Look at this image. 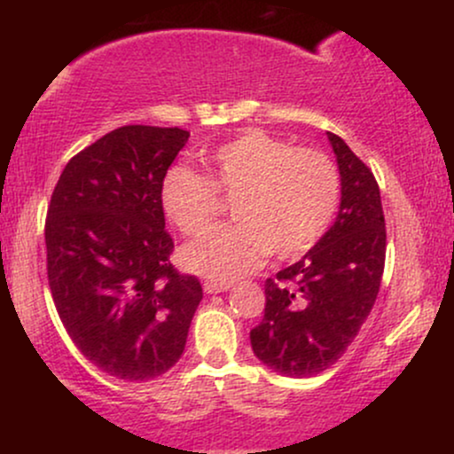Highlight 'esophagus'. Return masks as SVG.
Instances as JSON below:
<instances>
[{"label": "esophagus", "mask_w": 454, "mask_h": 454, "mask_svg": "<svg viewBox=\"0 0 454 454\" xmlns=\"http://www.w3.org/2000/svg\"><path fill=\"white\" fill-rule=\"evenodd\" d=\"M231 281H213V279H207L205 284H202V288H205L207 294H217V293H226L228 288H231Z\"/></svg>", "instance_id": "obj_1"}]
</instances>
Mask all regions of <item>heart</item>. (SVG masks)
<instances>
[{"label": "heart", "instance_id": "heart-1", "mask_svg": "<svg viewBox=\"0 0 454 454\" xmlns=\"http://www.w3.org/2000/svg\"><path fill=\"white\" fill-rule=\"evenodd\" d=\"M232 196L237 222L213 228L190 243L181 260L213 281H231L258 269L270 252L294 258L325 237L340 209L337 166L316 149L247 129L209 153V176L173 166L161 179V209L187 237L205 232Z\"/></svg>", "mask_w": 454, "mask_h": 454}]
</instances>
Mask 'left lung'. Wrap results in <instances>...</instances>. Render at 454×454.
I'll list each match as a JSON object with an SVG mask.
<instances>
[{"mask_svg":"<svg viewBox=\"0 0 454 454\" xmlns=\"http://www.w3.org/2000/svg\"><path fill=\"white\" fill-rule=\"evenodd\" d=\"M341 176L335 222L299 262L267 279L252 350L267 367L309 378L335 364L372 314L387 258V228L372 170L326 132Z\"/></svg>","mask_w":454,"mask_h":454,"instance_id":"1","label":"left lung"}]
</instances>
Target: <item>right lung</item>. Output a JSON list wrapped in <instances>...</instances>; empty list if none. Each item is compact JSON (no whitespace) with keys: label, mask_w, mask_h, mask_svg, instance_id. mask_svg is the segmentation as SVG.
Returning a JSON list of instances; mask_svg holds the SVG:
<instances>
[{"label":"right lung","mask_w":454,"mask_h":454,"mask_svg":"<svg viewBox=\"0 0 454 454\" xmlns=\"http://www.w3.org/2000/svg\"><path fill=\"white\" fill-rule=\"evenodd\" d=\"M190 132L123 126L66 164L46 213V270L74 346L104 373L145 382L185 350L202 299L170 264L161 179Z\"/></svg>","instance_id":"obj_1"}]
</instances>
